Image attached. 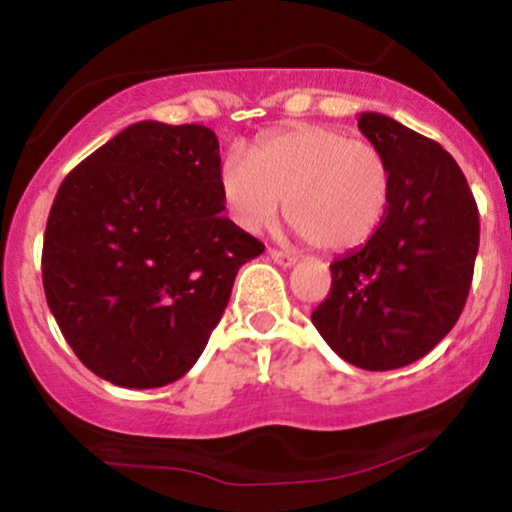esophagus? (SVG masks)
<instances>
[{
	"instance_id": "obj_1",
	"label": "esophagus",
	"mask_w": 512,
	"mask_h": 512,
	"mask_svg": "<svg viewBox=\"0 0 512 512\" xmlns=\"http://www.w3.org/2000/svg\"><path fill=\"white\" fill-rule=\"evenodd\" d=\"M267 255H269V260H272L274 264H279V267H293V264H296V255H291V252H281V250L269 248Z\"/></svg>"
}]
</instances>
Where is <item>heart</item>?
I'll return each mask as SVG.
<instances>
[{
  "instance_id": "heart-1",
  "label": "heart",
  "mask_w": 512,
  "mask_h": 512,
  "mask_svg": "<svg viewBox=\"0 0 512 512\" xmlns=\"http://www.w3.org/2000/svg\"><path fill=\"white\" fill-rule=\"evenodd\" d=\"M221 197L238 226L262 231L286 214L320 250L349 252L383 226L392 202V166L375 144L342 129L298 125L223 158Z\"/></svg>"
}]
</instances>
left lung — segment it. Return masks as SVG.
I'll return each mask as SVG.
<instances>
[{
  "label": "left lung",
  "mask_w": 512,
  "mask_h": 512,
  "mask_svg": "<svg viewBox=\"0 0 512 512\" xmlns=\"http://www.w3.org/2000/svg\"><path fill=\"white\" fill-rule=\"evenodd\" d=\"M358 129L390 161L392 202L378 233L330 264V296L310 317L351 366L395 370L455 327L472 286L479 211L438 142L380 113L358 115Z\"/></svg>",
  "instance_id": "obj_1"
}]
</instances>
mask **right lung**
<instances>
[{"label":"right lung","mask_w":512,"mask_h":512,"mask_svg":"<svg viewBox=\"0 0 512 512\" xmlns=\"http://www.w3.org/2000/svg\"><path fill=\"white\" fill-rule=\"evenodd\" d=\"M219 139L134 122L62 180L43 243L50 313L98 378L175 383L202 356L233 281L264 245L226 216Z\"/></svg>","instance_id":"1"}]
</instances>
